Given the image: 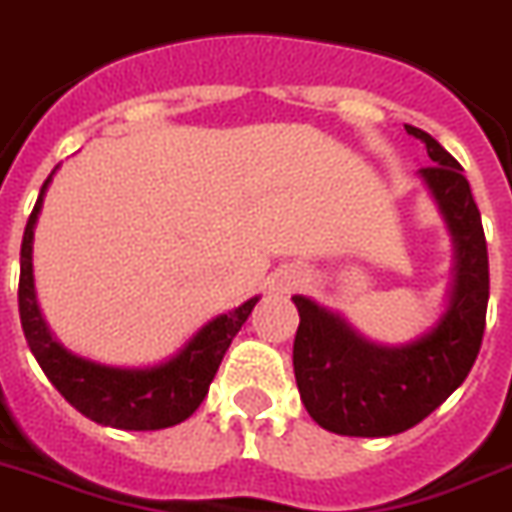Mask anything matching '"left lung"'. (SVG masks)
<instances>
[{
    "label": "left lung",
    "mask_w": 512,
    "mask_h": 512,
    "mask_svg": "<svg viewBox=\"0 0 512 512\" xmlns=\"http://www.w3.org/2000/svg\"><path fill=\"white\" fill-rule=\"evenodd\" d=\"M405 131L426 144L434 162L421 176L455 236V289L450 310L434 331L405 347L365 342L339 315L294 297L299 397L318 426L342 436H392L413 429L463 384L484 339L489 255L468 178L434 136L415 126Z\"/></svg>",
    "instance_id": "1"
}]
</instances>
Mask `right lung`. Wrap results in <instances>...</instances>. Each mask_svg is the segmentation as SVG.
I'll return each mask as SVG.
<instances>
[{
    "label": "right lung",
    "mask_w": 512,
    "mask_h": 512,
    "mask_svg": "<svg viewBox=\"0 0 512 512\" xmlns=\"http://www.w3.org/2000/svg\"><path fill=\"white\" fill-rule=\"evenodd\" d=\"M49 181L52 176L41 186V194L23 231V244H20V323H23V334L36 363L47 373L54 389L94 423L123 431H157L186 421L205 400L228 344L249 318L252 307L257 305V297L247 299L236 310L218 315L215 321L199 328L184 350L157 368L128 371V368H110V365L70 355L49 334L36 305V292H33V226L39 218Z\"/></svg>",
    "instance_id": "obj_1"
}]
</instances>
